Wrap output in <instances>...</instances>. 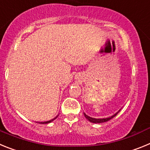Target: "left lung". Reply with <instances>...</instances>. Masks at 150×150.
Masks as SVG:
<instances>
[{"mask_svg":"<svg viewBox=\"0 0 150 150\" xmlns=\"http://www.w3.org/2000/svg\"><path fill=\"white\" fill-rule=\"evenodd\" d=\"M121 110H120L118 111V112H116L115 114H113L112 116H110V117H107V118H103V119H95V118H92V117H90V116H87L85 112H83V114H84L85 117L86 118L87 120H88V121L90 122H92V123H102V122H107L109 121V120H110L111 119H112V118L114 117V116H116V115L118 114V112H120V111Z\"/></svg>","mask_w":150,"mask_h":150,"instance_id":"left-lung-1","label":"left lung"}]
</instances>
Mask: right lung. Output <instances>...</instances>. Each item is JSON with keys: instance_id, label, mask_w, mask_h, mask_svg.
<instances>
[{"instance_id": "right-lung-1", "label": "right lung", "mask_w": 150, "mask_h": 150, "mask_svg": "<svg viewBox=\"0 0 150 150\" xmlns=\"http://www.w3.org/2000/svg\"><path fill=\"white\" fill-rule=\"evenodd\" d=\"M58 116H59V115H58ZM58 116H57L56 117H55V118H54V119H52V120H50V121H46V122H39V123H40V124H48V123H50V122H52L53 121V120H55V119H56V118L58 117Z\"/></svg>"}]
</instances>
